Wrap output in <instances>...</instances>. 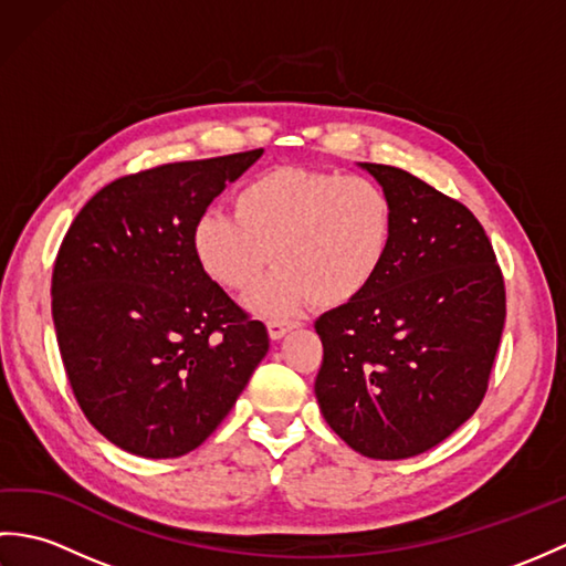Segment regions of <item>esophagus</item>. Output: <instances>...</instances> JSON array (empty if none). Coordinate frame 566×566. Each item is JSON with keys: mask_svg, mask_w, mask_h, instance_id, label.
Segmentation results:
<instances>
[{"mask_svg": "<svg viewBox=\"0 0 566 566\" xmlns=\"http://www.w3.org/2000/svg\"><path fill=\"white\" fill-rule=\"evenodd\" d=\"M294 328H296V323H292V321H282V318L268 321V333H270L272 340H282L284 335L290 333V331H294Z\"/></svg>", "mask_w": 566, "mask_h": 566, "instance_id": "34e87169", "label": "esophagus"}]
</instances>
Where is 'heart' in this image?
<instances>
[{
    "mask_svg": "<svg viewBox=\"0 0 566 566\" xmlns=\"http://www.w3.org/2000/svg\"><path fill=\"white\" fill-rule=\"evenodd\" d=\"M394 238V203L375 179L308 167H274L233 195V216L203 213L191 231L199 268L245 292L270 260L280 268L248 298L276 316L308 302L335 308L377 280Z\"/></svg>",
    "mask_w": 566,
    "mask_h": 566,
    "instance_id": "heart-1",
    "label": "heart"
}]
</instances>
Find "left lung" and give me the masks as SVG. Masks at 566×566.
<instances>
[{
	"mask_svg": "<svg viewBox=\"0 0 566 566\" xmlns=\"http://www.w3.org/2000/svg\"><path fill=\"white\" fill-rule=\"evenodd\" d=\"M394 203L377 280L316 321V399L359 454L406 460L436 448L486 394L506 292L482 223L460 201L389 165L359 163Z\"/></svg>",
	"mask_w": 566,
	"mask_h": 566,
	"instance_id": "left-lung-1",
	"label": "left lung"
}]
</instances>
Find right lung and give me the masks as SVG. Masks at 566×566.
Listing matches in <instances>:
<instances>
[{"instance_id":"right-lung-1","label":"right lung","mask_w":566,"mask_h":566,"mask_svg":"<svg viewBox=\"0 0 566 566\" xmlns=\"http://www.w3.org/2000/svg\"><path fill=\"white\" fill-rule=\"evenodd\" d=\"M264 150L163 165L84 203L53 268V326L70 387L102 436L150 460L207 440L270 350L199 268L191 231Z\"/></svg>"}]
</instances>
